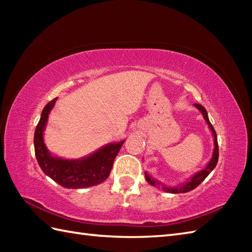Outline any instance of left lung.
<instances>
[{
  "instance_id": "8db88e82",
  "label": "left lung",
  "mask_w": 252,
  "mask_h": 252,
  "mask_svg": "<svg viewBox=\"0 0 252 252\" xmlns=\"http://www.w3.org/2000/svg\"><path fill=\"white\" fill-rule=\"evenodd\" d=\"M194 106L196 108L201 112V115L203 116V119L206 120L207 125L209 126V129H210L212 135H213V143H215V148H213V153H212V157L210 159V161L207 163V165L202 170L198 171L195 174H192L190 178L185 181L184 183H182L181 185L178 186H167L162 184L161 182H158L157 180L153 179L151 175H149L147 172H145V179L148 182L149 184L153 185V186H156V187H161V189L167 191V192H171V194H181V192H187V191H190L192 189H195L196 187L199 185L201 182L205 180L207 176L210 174L211 171L216 168V165L218 163V159H219V146H218V138H217V133L213 129L212 125L209 121V118H208V112L205 109V107L201 106L200 104H194Z\"/></svg>"
}]
</instances>
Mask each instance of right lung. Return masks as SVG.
Segmentation results:
<instances>
[{
    "label": "right lung",
    "instance_id": "obj_1",
    "mask_svg": "<svg viewBox=\"0 0 252 252\" xmlns=\"http://www.w3.org/2000/svg\"><path fill=\"white\" fill-rule=\"evenodd\" d=\"M57 97L42 110L34 132V153L41 170L65 189H87L108 178L114 160L125 141L106 144L97 151L79 159H65L52 155L44 143V130Z\"/></svg>",
    "mask_w": 252,
    "mask_h": 252
}]
</instances>
